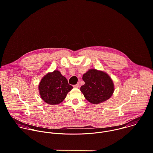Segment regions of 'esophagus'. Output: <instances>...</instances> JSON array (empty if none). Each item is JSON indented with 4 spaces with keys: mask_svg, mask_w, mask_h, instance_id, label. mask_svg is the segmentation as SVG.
Returning <instances> with one entry per match:
<instances>
[{
    "mask_svg": "<svg viewBox=\"0 0 153 153\" xmlns=\"http://www.w3.org/2000/svg\"><path fill=\"white\" fill-rule=\"evenodd\" d=\"M74 88H78V87H79V84L78 83V84H75V85H74Z\"/></svg>",
    "mask_w": 153,
    "mask_h": 153,
    "instance_id": "obj_1",
    "label": "esophagus"
}]
</instances>
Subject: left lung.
Returning <instances> with one entry per match:
<instances>
[{"label":"left lung","instance_id":"obj_1","mask_svg":"<svg viewBox=\"0 0 153 153\" xmlns=\"http://www.w3.org/2000/svg\"><path fill=\"white\" fill-rule=\"evenodd\" d=\"M82 79L85 84L81 87V91L91 103L98 104L105 102L113 94V81L104 72L90 69L83 75Z\"/></svg>","mask_w":153,"mask_h":153}]
</instances>
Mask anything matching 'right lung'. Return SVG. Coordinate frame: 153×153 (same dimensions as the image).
Wrapping results in <instances>:
<instances>
[{
	"label": "right lung",
	"mask_w": 153,
	"mask_h": 153,
	"mask_svg": "<svg viewBox=\"0 0 153 153\" xmlns=\"http://www.w3.org/2000/svg\"><path fill=\"white\" fill-rule=\"evenodd\" d=\"M72 88L73 87L68 84L66 78L59 71L47 74L39 85L41 98L50 105L60 103Z\"/></svg>",
	"instance_id": "right-lung-1"
}]
</instances>
